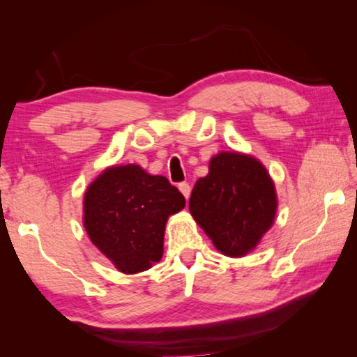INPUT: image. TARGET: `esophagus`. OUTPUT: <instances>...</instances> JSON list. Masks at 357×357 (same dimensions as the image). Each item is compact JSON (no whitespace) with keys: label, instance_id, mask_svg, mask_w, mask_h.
Listing matches in <instances>:
<instances>
[{"label":"esophagus","instance_id":"34e87169","mask_svg":"<svg viewBox=\"0 0 357 357\" xmlns=\"http://www.w3.org/2000/svg\"><path fill=\"white\" fill-rule=\"evenodd\" d=\"M179 190L185 197V200H189V197H190V185H189V183H181L179 184Z\"/></svg>","mask_w":357,"mask_h":357}]
</instances>
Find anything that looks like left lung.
<instances>
[{"label":"left lung","mask_w":357,"mask_h":357,"mask_svg":"<svg viewBox=\"0 0 357 357\" xmlns=\"http://www.w3.org/2000/svg\"><path fill=\"white\" fill-rule=\"evenodd\" d=\"M190 214L223 255L243 257L273 225L277 198L266 168L250 155L220 153L193 185Z\"/></svg>","instance_id":"obj_1"}]
</instances>
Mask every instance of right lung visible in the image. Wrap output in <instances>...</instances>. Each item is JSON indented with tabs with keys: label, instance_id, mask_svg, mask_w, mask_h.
Returning a JSON list of instances; mask_svg holds the SVG:
<instances>
[{
	"label": "right lung",
	"instance_id": "1",
	"mask_svg": "<svg viewBox=\"0 0 357 357\" xmlns=\"http://www.w3.org/2000/svg\"><path fill=\"white\" fill-rule=\"evenodd\" d=\"M83 206L93 244L121 273L137 274L162 258L167 219L185 206V198L165 176L130 164L102 173Z\"/></svg>",
	"mask_w": 357,
	"mask_h": 357
}]
</instances>
